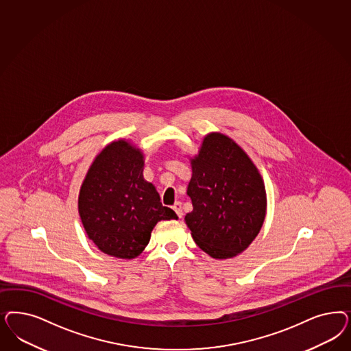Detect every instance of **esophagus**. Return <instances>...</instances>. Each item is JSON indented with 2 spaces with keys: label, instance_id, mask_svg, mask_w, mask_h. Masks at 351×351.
<instances>
[{
  "label": "esophagus",
  "instance_id": "obj_1",
  "mask_svg": "<svg viewBox=\"0 0 351 351\" xmlns=\"http://www.w3.org/2000/svg\"><path fill=\"white\" fill-rule=\"evenodd\" d=\"M173 210L177 213V215H178L180 218H182V215H183V212H182V203L177 202V203L174 204V205H173Z\"/></svg>",
  "mask_w": 351,
  "mask_h": 351
}]
</instances>
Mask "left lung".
Masks as SVG:
<instances>
[{"label":"left lung","instance_id":"8db88e82","mask_svg":"<svg viewBox=\"0 0 351 351\" xmlns=\"http://www.w3.org/2000/svg\"><path fill=\"white\" fill-rule=\"evenodd\" d=\"M187 195L193 212L184 217L195 243L215 260L248 248L266 217V190L244 149L221 133L205 136L191 158Z\"/></svg>","mask_w":351,"mask_h":351}]
</instances>
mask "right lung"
<instances>
[{"instance_id":"obj_1","label":"right lung","mask_w":351,"mask_h":351,"mask_svg":"<svg viewBox=\"0 0 351 351\" xmlns=\"http://www.w3.org/2000/svg\"><path fill=\"white\" fill-rule=\"evenodd\" d=\"M139 148L119 139L94 158L79 195V215L88 237L103 253L138 257L158 221L178 219L162 206L155 186L143 178Z\"/></svg>"}]
</instances>
